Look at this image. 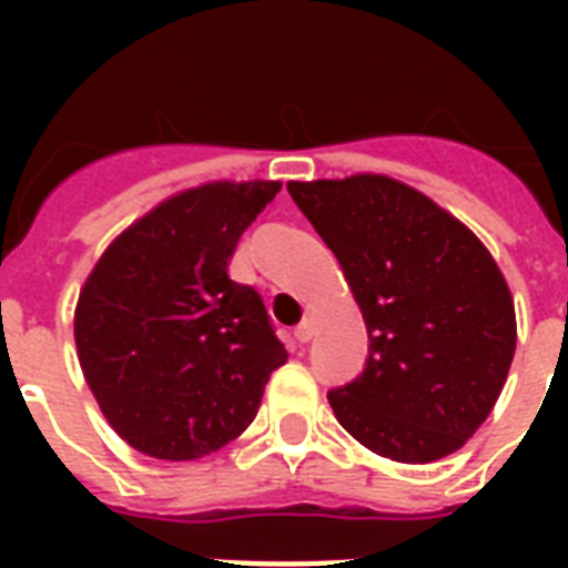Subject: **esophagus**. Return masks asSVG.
<instances>
[{
  "label": "esophagus",
  "mask_w": 568,
  "mask_h": 568,
  "mask_svg": "<svg viewBox=\"0 0 568 568\" xmlns=\"http://www.w3.org/2000/svg\"><path fill=\"white\" fill-rule=\"evenodd\" d=\"M312 336H315V324H312V321H306V324H301V327L294 329V338H297L301 345H306Z\"/></svg>",
  "instance_id": "1"
}]
</instances>
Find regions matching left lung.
<instances>
[{
  "label": "left lung",
  "instance_id": "8db88e82",
  "mask_svg": "<svg viewBox=\"0 0 568 568\" xmlns=\"http://www.w3.org/2000/svg\"><path fill=\"white\" fill-rule=\"evenodd\" d=\"M288 194L336 253L372 342L363 377L327 395L338 424L409 466L463 448L516 354V306L493 253L383 173L288 182Z\"/></svg>",
  "mask_w": 568,
  "mask_h": 568
}]
</instances>
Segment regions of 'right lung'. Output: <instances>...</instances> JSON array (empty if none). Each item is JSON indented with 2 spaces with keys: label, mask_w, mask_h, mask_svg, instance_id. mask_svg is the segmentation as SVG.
Instances as JSON below:
<instances>
[{
  "label": "right lung",
  "mask_w": 568,
  "mask_h": 568,
  "mask_svg": "<svg viewBox=\"0 0 568 568\" xmlns=\"http://www.w3.org/2000/svg\"><path fill=\"white\" fill-rule=\"evenodd\" d=\"M283 182L214 180L129 223L84 280L73 336L84 383L120 439L200 459L247 430L285 365L265 303L230 280L241 232Z\"/></svg>",
  "instance_id": "right-lung-1"
}]
</instances>
